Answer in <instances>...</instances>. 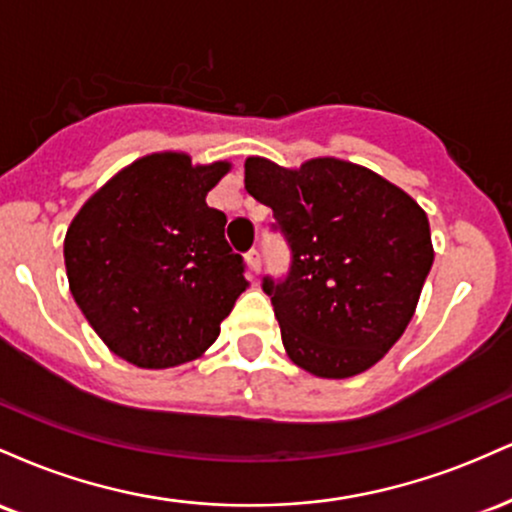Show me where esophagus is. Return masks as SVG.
Listing matches in <instances>:
<instances>
[{
  "instance_id": "1",
  "label": "esophagus",
  "mask_w": 512,
  "mask_h": 512,
  "mask_svg": "<svg viewBox=\"0 0 512 512\" xmlns=\"http://www.w3.org/2000/svg\"><path fill=\"white\" fill-rule=\"evenodd\" d=\"M245 260H248V267L252 269V272H255V274H260V269H262L260 252H257V250H250L248 255H245Z\"/></svg>"
}]
</instances>
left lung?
Listing matches in <instances>:
<instances>
[{"label": "left lung", "mask_w": 512, "mask_h": 512, "mask_svg": "<svg viewBox=\"0 0 512 512\" xmlns=\"http://www.w3.org/2000/svg\"><path fill=\"white\" fill-rule=\"evenodd\" d=\"M245 190L274 211L291 248L289 276L262 284L291 361L332 380L375 366L431 272L426 211L383 175L332 156L298 168L250 156Z\"/></svg>", "instance_id": "1"}]
</instances>
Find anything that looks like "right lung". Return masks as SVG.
Masks as SVG:
<instances>
[{"label":"right lung","instance_id":"obj_1","mask_svg":"<svg viewBox=\"0 0 512 512\" xmlns=\"http://www.w3.org/2000/svg\"><path fill=\"white\" fill-rule=\"evenodd\" d=\"M228 161L182 151L137 158L79 209L64 236L76 305L113 354L139 368L195 361L248 289L243 257L207 207Z\"/></svg>","mask_w":512,"mask_h":512}]
</instances>
